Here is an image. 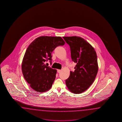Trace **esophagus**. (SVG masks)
I'll list each match as a JSON object with an SVG mask.
<instances>
[{
  "label": "esophagus",
  "mask_w": 122,
  "mask_h": 122,
  "mask_svg": "<svg viewBox=\"0 0 122 122\" xmlns=\"http://www.w3.org/2000/svg\"><path fill=\"white\" fill-rule=\"evenodd\" d=\"M57 71L58 73H60L61 71V70H57Z\"/></svg>",
  "instance_id": "34e87169"
}]
</instances>
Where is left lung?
<instances>
[{"mask_svg": "<svg viewBox=\"0 0 122 122\" xmlns=\"http://www.w3.org/2000/svg\"><path fill=\"white\" fill-rule=\"evenodd\" d=\"M69 45L71 58L77 64L74 71H70L65 80L67 88L72 93L86 91L95 80L98 71L96 53L91 44L79 36L63 37Z\"/></svg>", "mask_w": 122, "mask_h": 122, "instance_id": "8db88e82", "label": "left lung"}]
</instances>
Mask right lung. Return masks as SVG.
<instances>
[{
	"mask_svg": "<svg viewBox=\"0 0 122 122\" xmlns=\"http://www.w3.org/2000/svg\"><path fill=\"white\" fill-rule=\"evenodd\" d=\"M65 42L60 36H41L29 45L22 64L23 77L34 90L43 92L51 88L56 78L57 70L46 61L51 63V53L55 48L63 46Z\"/></svg>",
	"mask_w": 122,
	"mask_h": 122,
	"instance_id": "1",
	"label": "right lung"
}]
</instances>
